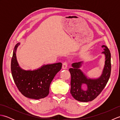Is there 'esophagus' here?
<instances>
[{
	"label": "esophagus",
	"mask_w": 120,
	"mask_h": 120,
	"mask_svg": "<svg viewBox=\"0 0 120 120\" xmlns=\"http://www.w3.org/2000/svg\"><path fill=\"white\" fill-rule=\"evenodd\" d=\"M67 68H68V63L66 62H64L62 64V69L65 70V69H67Z\"/></svg>",
	"instance_id": "1"
}]
</instances>
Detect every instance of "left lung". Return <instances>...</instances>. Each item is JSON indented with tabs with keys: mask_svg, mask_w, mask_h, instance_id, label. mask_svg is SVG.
<instances>
[{
	"mask_svg": "<svg viewBox=\"0 0 120 120\" xmlns=\"http://www.w3.org/2000/svg\"><path fill=\"white\" fill-rule=\"evenodd\" d=\"M105 57V64L101 75L98 78H89L80 68L83 61L74 63L72 68H69L71 75V94L76 100L81 102L93 101L105 87L111 73V54L110 50L105 45H103Z\"/></svg>",
	"mask_w": 120,
	"mask_h": 120,
	"instance_id": "obj_1",
	"label": "left lung"
}]
</instances>
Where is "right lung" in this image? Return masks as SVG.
Wrapping results in <instances>:
<instances>
[{
	"mask_svg": "<svg viewBox=\"0 0 120 120\" xmlns=\"http://www.w3.org/2000/svg\"><path fill=\"white\" fill-rule=\"evenodd\" d=\"M21 44L15 46L11 60V69L15 85L26 98L39 99L46 97L50 85L57 73L62 68L61 62L44 64L37 69L26 70L20 67L16 58V50Z\"/></svg>",
	"mask_w": 120,
	"mask_h": 120,
	"instance_id": "add662e5",
	"label": "right lung"
}]
</instances>
